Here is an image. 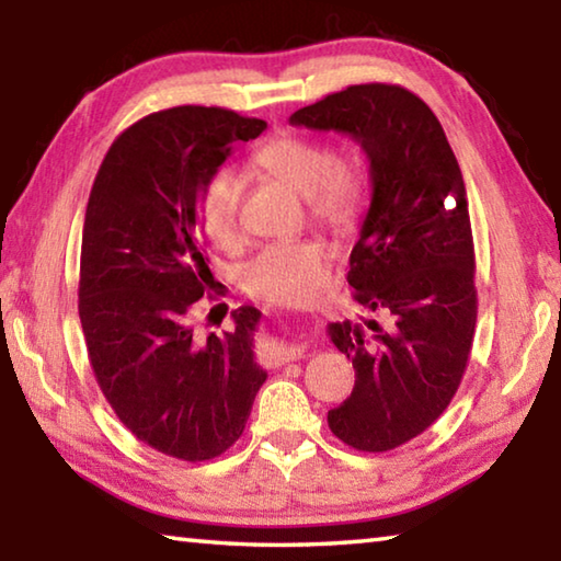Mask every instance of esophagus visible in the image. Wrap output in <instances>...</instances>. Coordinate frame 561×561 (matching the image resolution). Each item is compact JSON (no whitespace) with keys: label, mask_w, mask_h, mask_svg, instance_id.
Wrapping results in <instances>:
<instances>
[{"label":"esophagus","mask_w":561,"mask_h":561,"mask_svg":"<svg viewBox=\"0 0 561 561\" xmlns=\"http://www.w3.org/2000/svg\"><path fill=\"white\" fill-rule=\"evenodd\" d=\"M301 354H304V346L299 344H274L262 351V364L267 368H277V366L289 364L294 358H299Z\"/></svg>","instance_id":"esophagus-1"}]
</instances>
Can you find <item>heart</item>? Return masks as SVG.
<instances>
[{"label":"heart","instance_id":"1","mask_svg":"<svg viewBox=\"0 0 561 561\" xmlns=\"http://www.w3.org/2000/svg\"><path fill=\"white\" fill-rule=\"evenodd\" d=\"M252 163L307 197L311 220L331 232H346L356 222L366 197V165L358 150L334 153L327 140L279 133L257 148ZM242 180L232 168H217L201 190V222L205 234L232 250L242 242ZM329 252L324 244L274 242L262 247L242 267V287L272 304H304L324 287Z\"/></svg>","mask_w":561,"mask_h":561}]
</instances>
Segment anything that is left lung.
Listing matches in <instances>:
<instances>
[{
    "label": "left lung",
    "mask_w": 561,
    "mask_h": 561,
    "mask_svg": "<svg viewBox=\"0 0 561 561\" xmlns=\"http://www.w3.org/2000/svg\"><path fill=\"white\" fill-rule=\"evenodd\" d=\"M289 123L346 133L368 158L371 207L346 279L374 319L329 324L356 383L327 421L351 448L393 450L438 421L470 358L478 291L460 165L435 113L396 83L348 87Z\"/></svg>",
    "instance_id": "left-lung-1"
}]
</instances>
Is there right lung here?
Wrapping results in <instances>:
<instances>
[{"instance_id": "add662e5", "label": "right lung", "mask_w": 561, "mask_h": 561, "mask_svg": "<svg viewBox=\"0 0 561 561\" xmlns=\"http://www.w3.org/2000/svg\"><path fill=\"white\" fill-rule=\"evenodd\" d=\"M267 128L234 111L150 113L113 140L81 237L79 317L93 376L118 421L158 453L203 462L232 448L267 371L254 360L260 311L222 336L190 317L213 287L197 201L237 140Z\"/></svg>"}]
</instances>
